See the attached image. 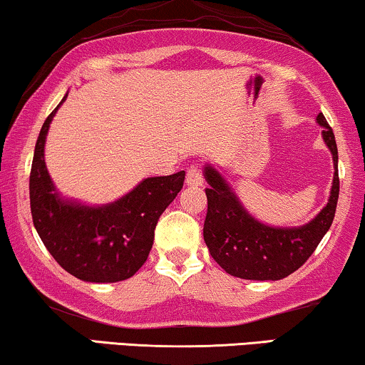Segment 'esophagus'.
<instances>
[{
  "label": "esophagus",
  "instance_id": "esophagus-1",
  "mask_svg": "<svg viewBox=\"0 0 365 365\" xmlns=\"http://www.w3.org/2000/svg\"><path fill=\"white\" fill-rule=\"evenodd\" d=\"M204 182V176L201 168L197 164H192V166L187 168V174H186V184L187 186H201Z\"/></svg>",
  "mask_w": 365,
  "mask_h": 365
}]
</instances>
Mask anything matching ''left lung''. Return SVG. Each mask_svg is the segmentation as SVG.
<instances>
[{
  "instance_id": "obj_1",
  "label": "left lung",
  "mask_w": 365,
  "mask_h": 365,
  "mask_svg": "<svg viewBox=\"0 0 365 365\" xmlns=\"http://www.w3.org/2000/svg\"><path fill=\"white\" fill-rule=\"evenodd\" d=\"M317 123L324 128L322 139L332 153L334 179L326 207L301 227H272L249 214L219 171L204 168L207 214L204 241L214 261L234 277L251 281H279L297 271L326 236L336 216L339 199L337 144L332 128L322 113Z\"/></svg>"
}]
</instances>
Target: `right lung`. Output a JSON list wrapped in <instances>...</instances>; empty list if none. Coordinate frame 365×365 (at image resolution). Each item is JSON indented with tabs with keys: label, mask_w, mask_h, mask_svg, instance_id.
Here are the masks:
<instances>
[{
	"label": "right lung",
	"mask_w": 365,
	"mask_h": 365,
	"mask_svg": "<svg viewBox=\"0 0 365 365\" xmlns=\"http://www.w3.org/2000/svg\"><path fill=\"white\" fill-rule=\"evenodd\" d=\"M58 108L44 121L34 148L29 174L33 224L49 254L74 277L86 282L124 281L146 262L158 219L182 189L186 173L144 179L106 206L59 197L44 163V143Z\"/></svg>",
	"instance_id": "1"
}]
</instances>
